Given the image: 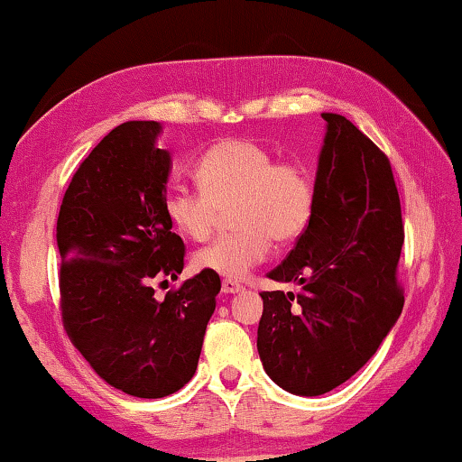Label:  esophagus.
<instances>
[{
  "instance_id": "esophagus-1",
  "label": "esophagus",
  "mask_w": 462,
  "mask_h": 462,
  "mask_svg": "<svg viewBox=\"0 0 462 462\" xmlns=\"http://www.w3.org/2000/svg\"><path fill=\"white\" fill-rule=\"evenodd\" d=\"M221 291H223L225 295H233V293H239V291H244V287H241L237 281L225 279V281H223V285H221Z\"/></svg>"
}]
</instances>
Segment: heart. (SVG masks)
<instances>
[{
	"label": "heart",
	"mask_w": 462,
	"mask_h": 462,
	"mask_svg": "<svg viewBox=\"0 0 462 462\" xmlns=\"http://www.w3.org/2000/svg\"><path fill=\"white\" fill-rule=\"evenodd\" d=\"M198 189L173 186L162 210L181 236L207 239L221 210H229L236 231L198 250L194 264L225 279H245L268 258L273 239L295 241L308 229L314 210V188L308 173L293 162H274L258 142L229 138L210 146L196 162Z\"/></svg>",
	"instance_id": "obj_1"
}]
</instances>
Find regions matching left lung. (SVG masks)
Listing matches in <instances>:
<instances>
[{
    "mask_svg": "<svg viewBox=\"0 0 462 462\" xmlns=\"http://www.w3.org/2000/svg\"><path fill=\"white\" fill-rule=\"evenodd\" d=\"M322 117L310 225L268 274L301 289L260 293V361L297 396L330 393L357 374L402 311L404 229L390 161L346 117Z\"/></svg>",
    "mask_w": 462,
    "mask_h": 462,
    "instance_id": "8db88e82",
    "label": "left lung"
}]
</instances>
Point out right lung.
I'll return each mask as SVG.
<instances>
[{"instance_id": "obj_1", "label": "right lung", "mask_w": 462, "mask_h": 462, "mask_svg": "<svg viewBox=\"0 0 462 462\" xmlns=\"http://www.w3.org/2000/svg\"><path fill=\"white\" fill-rule=\"evenodd\" d=\"M159 122H125L92 148L58 217L61 316L69 338L109 386L138 399L177 393L196 374L221 291L202 271L157 300L154 276L183 271V241L162 198L171 152Z\"/></svg>"}]
</instances>
